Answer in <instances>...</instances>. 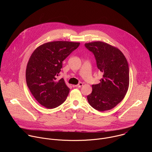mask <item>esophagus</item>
<instances>
[{"label": "esophagus", "instance_id": "34e87169", "mask_svg": "<svg viewBox=\"0 0 152 152\" xmlns=\"http://www.w3.org/2000/svg\"><path fill=\"white\" fill-rule=\"evenodd\" d=\"M82 85H83V83L80 82V83H79L77 85H75L74 86H75V87H77V88H80Z\"/></svg>", "mask_w": 152, "mask_h": 152}]
</instances>
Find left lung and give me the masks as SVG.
<instances>
[{
	"instance_id": "8db88e82",
	"label": "left lung",
	"mask_w": 152,
	"mask_h": 152,
	"mask_svg": "<svg viewBox=\"0 0 152 152\" xmlns=\"http://www.w3.org/2000/svg\"><path fill=\"white\" fill-rule=\"evenodd\" d=\"M85 46L94 54L97 68L103 75L100 83L92 85L88 102L97 111L110 110L123 99L128 90L127 59L118 49L104 42L85 43Z\"/></svg>"
}]
</instances>
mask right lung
<instances>
[{"label":"right lung","instance_id":"add662e5","mask_svg":"<svg viewBox=\"0 0 152 152\" xmlns=\"http://www.w3.org/2000/svg\"><path fill=\"white\" fill-rule=\"evenodd\" d=\"M79 42L57 41L45 43L31 55L26 70L28 88L42 106L53 109L66 100L70 88L63 78L57 81L62 61L76 49Z\"/></svg>","mask_w":152,"mask_h":152}]
</instances>
